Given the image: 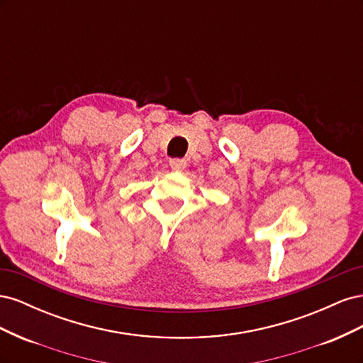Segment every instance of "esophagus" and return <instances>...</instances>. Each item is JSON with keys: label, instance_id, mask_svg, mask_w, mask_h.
Returning <instances> with one entry per match:
<instances>
[{"label": "esophagus", "instance_id": "obj_1", "mask_svg": "<svg viewBox=\"0 0 363 363\" xmlns=\"http://www.w3.org/2000/svg\"><path fill=\"white\" fill-rule=\"evenodd\" d=\"M169 164H171L172 169L182 171V169H184V167H186V160H183V159H171V160H169Z\"/></svg>", "mask_w": 363, "mask_h": 363}]
</instances>
